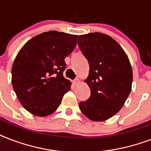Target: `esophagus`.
<instances>
[{
    "label": "esophagus",
    "mask_w": 151,
    "mask_h": 151,
    "mask_svg": "<svg viewBox=\"0 0 151 151\" xmlns=\"http://www.w3.org/2000/svg\"><path fill=\"white\" fill-rule=\"evenodd\" d=\"M73 85H78V84H79V83H80V80H79V79H78V78H76L75 80H73Z\"/></svg>",
    "instance_id": "34e87169"
}]
</instances>
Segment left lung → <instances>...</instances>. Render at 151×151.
Masks as SVG:
<instances>
[{
    "label": "left lung",
    "mask_w": 151,
    "mask_h": 151,
    "mask_svg": "<svg viewBox=\"0 0 151 151\" xmlns=\"http://www.w3.org/2000/svg\"><path fill=\"white\" fill-rule=\"evenodd\" d=\"M78 46L89 63L85 81L91 90L89 99L81 101L83 114L103 122L116 114L130 94L132 70L126 53L111 37L101 33L78 36Z\"/></svg>",
    "instance_id": "obj_1"
}]
</instances>
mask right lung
Instances as JSON below:
<instances>
[{"label":"right lung","instance_id":"1","mask_svg":"<svg viewBox=\"0 0 151 151\" xmlns=\"http://www.w3.org/2000/svg\"><path fill=\"white\" fill-rule=\"evenodd\" d=\"M78 35L55 30L34 37L20 49L13 63V89L30 114L45 117L55 112L71 83L63 75L64 59L77 45Z\"/></svg>","mask_w":151,"mask_h":151}]
</instances>
